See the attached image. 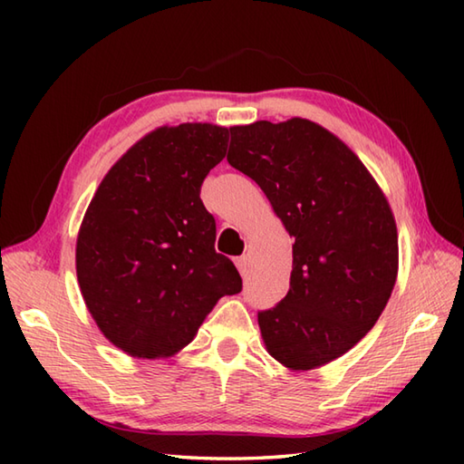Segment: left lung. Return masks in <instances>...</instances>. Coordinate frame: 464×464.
Listing matches in <instances>:
<instances>
[{
    "mask_svg": "<svg viewBox=\"0 0 464 464\" xmlns=\"http://www.w3.org/2000/svg\"><path fill=\"white\" fill-rule=\"evenodd\" d=\"M231 131L211 123L151 131L107 171L83 215L75 269L85 307L131 357H173L217 301L241 291L199 197Z\"/></svg>",
    "mask_w": 464,
    "mask_h": 464,
    "instance_id": "1",
    "label": "left lung"
}]
</instances>
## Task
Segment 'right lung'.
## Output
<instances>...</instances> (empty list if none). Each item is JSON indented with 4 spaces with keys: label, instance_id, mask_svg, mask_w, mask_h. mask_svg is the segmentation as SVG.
I'll use <instances>...</instances> for the list:
<instances>
[{
    "label": "right lung",
    "instance_id": "add662e5",
    "mask_svg": "<svg viewBox=\"0 0 464 464\" xmlns=\"http://www.w3.org/2000/svg\"><path fill=\"white\" fill-rule=\"evenodd\" d=\"M227 161L261 187L295 241L289 293L259 313L265 349L291 371L343 357L372 329L397 281L387 197L339 137L299 117L243 127Z\"/></svg>",
    "mask_w": 464,
    "mask_h": 464
}]
</instances>
